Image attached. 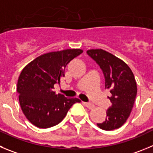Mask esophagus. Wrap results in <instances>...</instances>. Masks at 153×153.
<instances>
[{"label":"esophagus","mask_w":153,"mask_h":153,"mask_svg":"<svg viewBox=\"0 0 153 153\" xmlns=\"http://www.w3.org/2000/svg\"><path fill=\"white\" fill-rule=\"evenodd\" d=\"M84 105L86 107H88V109H93L94 107V105L91 102H84Z\"/></svg>","instance_id":"1"}]
</instances>
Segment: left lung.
<instances>
[{"label": "left lung", "mask_w": 153, "mask_h": 153, "mask_svg": "<svg viewBox=\"0 0 153 153\" xmlns=\"http://www.w3.org/2000/svg\"><path fill=\"white\" fill-rule=\"evenodd\" d=\"M87 53L102 70L105 88L110 89L109 97L112 105L106 111L104 122L97 123L100 128L112 131L124 125L134 104L137 88L134 75L128 65L110 53L102 49L89 50Z\"/></svg>", "instance_id": "obj_1"}]
</instances>
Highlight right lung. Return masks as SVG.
I'll return each mask as SVG.
<instances>
[{"mask_svg": "<svg viewBox=\"0 0 153 153\" xmlns=\"http://www.w3.org/2000/svg\"><path fill=\"white\" fill-rule=\"evenodd\" d=\"M80 49H68L43 54L22 69L17 82L21 109L27 119L40 128L58 125L65 118L77 98H67L53 91L60 83L67 64L82 53Z\"/></svg>", "mask_w": 153, "mask_h": 153, "instance_id": "1", "label": "right lung"}]
</instances>
